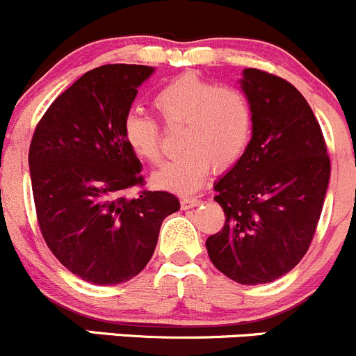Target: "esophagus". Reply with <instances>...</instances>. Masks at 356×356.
Returning a JSON list of instances; mask_svg holds the SVG:
<instances>
[{"instance_id":"esophagus-1","label":"esophagus","mask_w":356,"mask_h":356,"mask_svg":"<svg viewBox=\"0 0 356 356\" xmlns=\"http://www.w3.org/2000/svg\"><path fill=\"white\" fill-rule=\"evenodd\" d=\"M200 202L199 197H181V207L183 209H190V207L197 206Z\"/></svg>"}]
</instances>
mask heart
<instances>
[{"mask_svg": "<svg viewBox=\"0 0 356 356\" xmlns=\"http://www.w3.org/2000/svg\"><path fill=\"white\" fill-rule=\"evenodd\" d=\"M157 111L168 126L183 124V152L166 161L152 175L163 190L190 192L202 185L211 166L227 170L244 154L252 135V105L242 91L185 74L156 95ZM122 133L140 159L150 164L161 159V126L152 115L128 112Z\"/></svg>", "mask_w": 356, "mask_h": 356, "instance_id": "obj_1", "label": "heart"}]
</instances>
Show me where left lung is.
<instances>
[{"label":"left lung","instance_id":"1","mask_svg":"<svg viewBox=\"0 0 356 356\" xmlns=\"http://www.w3.org/2000/svg\"><path fill=\"white\" fill-rule=\"evenodd\" d=\"M252 136L241 159L214 183L223 230L206 241L213 265L244 286L289 273L315 235L330 178L325 140L301 93L282 77L244 69Z\"/></svg>","mask_w":356,"mask_h":356}]
</instances>
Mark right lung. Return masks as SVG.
Segmentation results:
<instances>
[{"instance_id":"right-lung-1","label":"right lung","mask_w":356,"mask_h":356,"mask_svg":"<svg viewBox=\"0 0 356 356\" xmlns=\"http://www.w3.org/2000/svg\"><path fill=\"white\" fill-rule=\"evenodd\" d=\"M154 67L111 63L88 70L55 98L29 149L38 223L55 258L95 286H115L150 261L164 218L179 200L143 185L122 122Z\"/></svg>"}]
</instances>
